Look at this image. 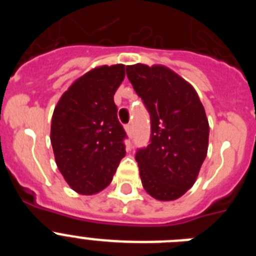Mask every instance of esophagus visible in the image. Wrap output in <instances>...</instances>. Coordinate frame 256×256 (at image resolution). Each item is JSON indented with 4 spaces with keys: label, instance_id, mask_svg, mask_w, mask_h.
<instances>
[{
    "label": "esophagus",
    "instance_id": "esophagus-1",
    "mask_svg": "<svg viewBox=\"0 0 256 256\" xmlns=\"http://www.w3.org/2000/svg\"><path fill=\"white\" fill-rule=\"evenodd\" d=\"M124 130H126V136H128V137H130V136H132V126H130V124L124 126Z\"/></svg>",
    "mask_w": 256,
    "mask_h": 256
}]
</instances>
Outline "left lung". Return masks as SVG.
<instances>
[{
    "label": "left lung",
    "instance_id": "obj_1",
    "mask_svg": "<svg viewBox=\"0 0 256 256\" xmlns=\"http://www.w3.org/2000/svg\"><path fill=\"white\" fill-rule=\"evenodd\" d=\"M126 76L151 116V144L136 154L148 195L173 201L194 186L208 154L209 122L198 92L164 65L134 64Z\"/></svg>",
    "mask_w": 256,
    "mask_h": 256
}]
</instances>
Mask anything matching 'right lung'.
Instances as JSON below:
<instances>
[{"instance_id": "right-lung-1", "label": "right lung", "mask_w": 256, "mask_h": 256, "mask_svg": "<svg viewBox=\"0 0 256 256\" xmlns=\"http://www.w3.org/2000/svg\"><path fill=\"white\" fill-rule=\"evenodd\" d=\"M126 65H101L76 79L55 106L51 144L64 180L80 195H94L112 183L126 156L123 126L114 94Z\"/></svg>"}]
</instances>
